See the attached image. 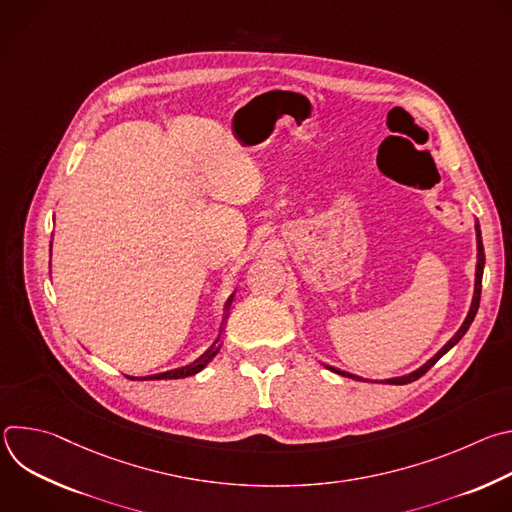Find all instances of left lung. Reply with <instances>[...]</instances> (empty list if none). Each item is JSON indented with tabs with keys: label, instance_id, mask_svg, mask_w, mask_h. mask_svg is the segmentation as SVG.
<instances>
[{
	"label": "left lung",
	"instance_id": "8db88e82",
	"mask_svg": "<svg viewBox=\"0 0 512 512\" xmlns=\"http://www.w3.org/2000/svg\"><path fill=\"white\" fill-rule=\"evenodd\" d=\"M476 243H478V261H476V281H474V298H472V306H470V312H468V316H466V320H464V324L460 326V330L448 340V344L437 352L435 356H431L423 367H419L417 371H413V373H409V375H405V377H397V379H387L385 383H389V385H407V383H411V381H417L421 375H425L433 364L440 360L452 346H456L458 342H460V338L468 332V328H470V324L474 322V316H476V312H478V306H480V291H482V271H484V247H482V235H480V227H478V223H476ZM332 373H338V375H342V377H350V379H356V381H364V379H360V377H356V375H350V373H346V371H340V369H334V367H328Z\"/></svg>",
	"mask_w": 512,
	"mask_h": 512
}]
</instances>
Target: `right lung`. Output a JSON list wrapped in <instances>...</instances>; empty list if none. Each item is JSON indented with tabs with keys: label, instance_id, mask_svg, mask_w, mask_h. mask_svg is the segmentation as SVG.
Wrapping results in <instances>:
<instances>
[{
	"label": "right lung",
	"instance_id": "right-lung-1",
	"mask_svg": "<svg viewBox=\"0 0 512 512\" xmlns=\"http://www.w3.org/2000/svg\"><path fill=\"white\" fill-rule=\"evenodd\" d=\"M233 298L235 296H231L229 300H227V304H225V310H229L231 308V304H233ZM229 316V314H227ZM227 316L223 318V324H225V320H227ZM223 332V330H221ZM221 334H218V338L212 342V346L200 356V358H196L194 362H190V364H186V367H180V369H172V371H166V373H158V375H150V377H141V379H135V377H127V379H131V381H166V379H184V377H192V375H196V373H200L206 364L216 356V352L221 350Z\"/></svg>",
	"mask_w": 512,
	"mask_h": 512
}]
</instances>
